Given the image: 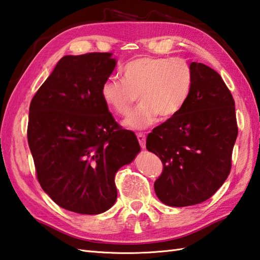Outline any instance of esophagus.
<instances>
[{
  "label": "esophagus",
  "mask_w": 260,
  "mask_h": 260,
  "mask_svg": "<svg viewBox=\"0 0 260 260\" xmlns=\"http://www.w3.org/2000/svg\"><path fill=\"white\" fill-rule=\"evenodd\" d=\"M137 138H138V141H139V145L143 149L146 148V137L144 134H139L137 135Z\"/></svg>",
  "instance_id": "obj_1"
}]
</instances>
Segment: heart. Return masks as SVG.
<instances>
[{
  "label": "heart",
  "mask_w": 260,
  "mask_h": 260,
  "mask_svg": "<svg viewBox=\"0 0 260 260\" xmlns=\"http://www.w3.org/2000/svg\"><path fill=\"white\" fill-rule=\"evenodd\" d=\"M192 86V70L182 58L145 56L124 67L123 80L107 78L102 84L101 96L114 113L125 115L139 95L141 103L125 117L123 125L145 130L158 116L169 120L178 115L187 104Z\"/></svg>",
  "instance_id": "heart-1"
}]
</instances>
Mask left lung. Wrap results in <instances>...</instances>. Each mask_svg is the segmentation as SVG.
Masks as SVG:
<instances>
[{"mask_svg": "<svg viewBox=\"0 0 260 260\" xmlns=\"http://www.w3.org/2000/svg\"><path fill=\"white\" fill-rule=\"evenodd\" d=\"M190 68L193 86L187 104L146 141L163 163L156 196L172 207L203 203L222 187L238 137L236 104L222 77L203 63L191 62Z\"/></svg>", "mask_w": 260, "mask_h": 260, "instance_id": "8db88e82", "label": "left lung"}]
</instances>
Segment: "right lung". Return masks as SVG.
<instances>
[{"label": "right lung", "instance_id": "1", "mask_svg": "<svg viewBox=\"0 0 260 260\" xmlns=\"http://www.w3.org/2000/svg\"><path fill=\"white\" fill-rule=\"evenodd\" d=\"M116 63L112 53L63 56L29 107L27 137L39 184L73 213L113 206L115 173L140 151L136 135L120 129L101 96Z\"/></svg>", "mask_w": 260, "mask_h": 260}]
</instances>
